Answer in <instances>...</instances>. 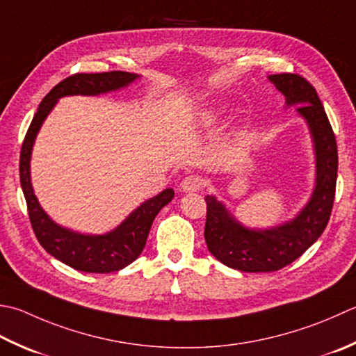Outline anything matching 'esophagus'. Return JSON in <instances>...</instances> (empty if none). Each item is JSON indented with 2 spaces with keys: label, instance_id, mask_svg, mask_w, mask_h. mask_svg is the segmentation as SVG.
<instances>
[{
  "label": "esophagus",
  "instance_id": "esophagus-1",
  "mask_svg": "<svg viewBox=\"0 0 356 356\" xmlns=\"http://www.w3.org/2000/svg\"><path fill=\"white\" fill-rule=\"evenodd\" d=\"M202 186V179L199 176H188L182 180V184H180V190L184 193H194L200 190Z\"/></svg>",
  "mask_w": 356,
  "mask_h": 356
}]
</instances>
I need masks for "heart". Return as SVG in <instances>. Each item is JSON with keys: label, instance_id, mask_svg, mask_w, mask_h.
<instances>
[{"label": "heart", "instance_id": "1", "mask_svg": "<svg viewBox=\"0 0 356 356\" xmlns=\"http://www.w3.org/2000/svg\"><path fill=\"white\" fill-rule=\"evenodd\" d=\"M216 117H218L216 111H204V113L197 117V124L199 127H210V124L214 123Z\"/></svg>", "mask_w": 356, "mask_h": 356}]
</instances>
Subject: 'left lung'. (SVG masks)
<instances>
[{"label":"left lung","mask_w":356,"mask_h":356,"mask_svg":"<svg viewBox=\"0 0 356 356\" xmlns=\"http://www.w3.org/2000/svg\"><path fill=\"white\" fill-rule=\"evenodd\" d=\"M268 80L285 97V108L296 106L298 115L307 123L315 154V186L293 219L270 228L245 227L224 202L213 194L205 197L208 252L224 266L247 273L280 270L312 247L330 219L337 188V140L315 88L296 74L268 75Z\"/></svg>","instance_id":"obj_1"}]
</instances>
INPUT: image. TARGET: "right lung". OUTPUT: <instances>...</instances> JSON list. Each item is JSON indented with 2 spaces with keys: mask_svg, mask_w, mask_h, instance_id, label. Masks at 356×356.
<instances>
[{
  "mask_svg": "<svg viewBox=\"0 0 356 356\" xmlns=\"http://www.w3.org/2000/svg\"><path fill=\"white\" fill-rule=\"evenodd\" d=\"M140 79L138 74L131 72H103V74H75L60 81L43 102L40 103L37 114L27 129L19 156V182L23 188L29 219L46 252L66 266L85 273H111L118 271L134 262L143 252L148 239L152 220L159 211L168 205L174 197L172 188H166L157 196L145 200L127 219L114 229L103 234H85L61 227L49 216L35 196L31 180L32 149L38 132L43 127L46 117L51 114L55 104L63 97L85 95L95 97L108 92H115L128 88L131 83Z\"/></svg>",
  "mask_w": 356,
  "mask_h": 356,
  "instance_id": "obj_1",
  "label": "right lung"
}]
</instances>
